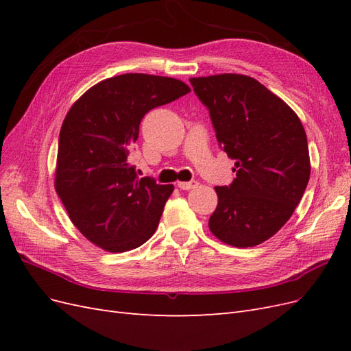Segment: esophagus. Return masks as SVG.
I'll use <instances>...</instances> for the list:
<instances>
[{
  "label": "esophagus",
  "mask_w": 351,
  "mask_h": 351,
  "mask_svg": "<svg viewBox=\"0 0 351 351\" xmlns=\"http://www.w3.org/2000/svg\"><path fill=\"white\" fill-rule=\"evenodd\" d=\"M197 184H199L197 182H195V180H192V182H180V183H178V187L182 189V190H190V189L196 187Z\"/></svg>",
  "instance_id": "34e87169"
}]
</instances>
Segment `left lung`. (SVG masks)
<instances>
[{"mask_svg": "<svg viewBox=\"0 0 351 351\" xmlns=\"http://www.w3.org/2000/svg\"><path fill=\"white\" fill-rule=\"evenodd\" d=\"M190 83L209 110L219 146L236 159L232 183L215 187L218 205L209 230L230 246H258L290 219L309 183L303 124L253 77L224 73Z\"/></svg>", "mask_w": 351, "mask_h": 351, "instance_id": "left-lung-1", "label": "left lung"}]
</instances>
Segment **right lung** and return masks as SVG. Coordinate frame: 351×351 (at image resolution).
<instances>
[{"label":"right lung","instance_id":"1","mask_svg":"<svg viewBox=\"0 0 351 351\" xmlns=\"http://www.w3.org/2000/svg\"><path fill=\"white\" fill-rule=\"evenodd\" d=\"M189 92L182 80L127 73L95 84L69 110L54 184L74 227L98 247L121 253L154 236L174 186L137 177L129 154L145 114Z\"/></svg>","mask_w":351,"mask_h":351}]
</instances>
